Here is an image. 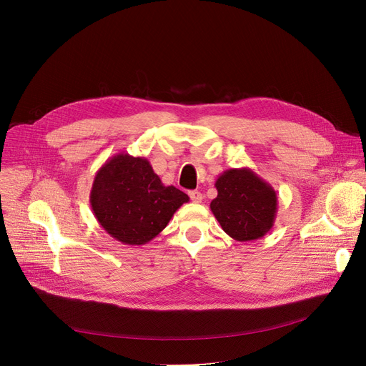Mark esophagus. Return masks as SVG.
Segmentation results:
<instances>
[{
  "instance_id": "esophagus-1",
  "label": "esophagus",
  "mask_w": 366,
  "mask_h": 366,
  "mask_svg": "<svg viewBox=\"0 0 366 366\" xmlns=\"http://www.w3.org/2000/svg\"><path fill=\"white\" fill-rule=\"evenodd\" d=\"M189 198L192 202H201L202 201V194L199 191H189Z\"/></svg>"
}]
</instances>
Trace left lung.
Returning a JSON list of instances; mask_svg holds the SVG:
<instances>
[{
  "mask_svg": "<svg viewBox=\"0 0 366 366\" xmlns=\"http://www.w3.org/2000/svg\"><path fill=\"white\" fill-rule=\"evenodd\" d=\"M217 197L210 208L222 229L237 242L264 237L274 226L278 197L275 189L249 168L229 169L216 181Z\"/></svg>",
  "mask_w": 366,
  "mask_h": 366,
  "instance_id": "1",
  "label": "left lung"
}]
</instances>
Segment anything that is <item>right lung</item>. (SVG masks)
Wrapping results in <instances>:
<instances>
[{
    "label": "right lung",
    "instance_id": "add662e5",
    "mask_svg": "<svg viewBox=\"0 0 366 366\" xmlns=\"http://www.w3.org/2000/svg\"><path fill=\"white\" fill-rule=\"evenodd\" d=\"M189 197L164 185L146 158L117 153L95 174L89 202L92 213L112 237L142 246L158 236Z\"/></svg>",
    "mask_w": 366,
    "mask_h": 366
}]
</instances>
